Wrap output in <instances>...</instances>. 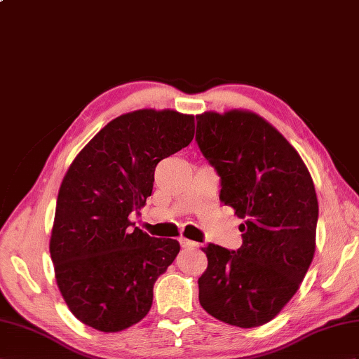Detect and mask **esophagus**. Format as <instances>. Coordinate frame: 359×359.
Masks as SVG:
<instances>
[{"label":"esophagus","instance_id":"obj_1","mask_svg":"<svg viewBox=\"0 0 359 359\" xmlns=\"http://www.w3.org/2000/svg\"><path fill=\"white\" fill-rule=\"evenodd\" d=\"M180 243H181L182 248H195V247H198L196 242L190 241V239H186V238H181V239H180Z\"/></svg>","mask_w":359,"mask_h":359}]
</instances>
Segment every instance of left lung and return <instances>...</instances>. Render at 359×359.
Here are the masks:
<instances>
[{
	"label": "left lung",
	"mask_w": 359,
	"mask_h": 359,
	"mask_svg": "<svg viewBox=\"0 0 359 359\" xmlns=\"http://www.w3.org/2000/svg\"><path fill=\"white\" fill-rule=\"evenodd\" d=\"M201 152L221 177L219 199L241 217L243 243H208L199 303L216 320L257 327L299 290L316 252L318 199L311 173L278 130L247 109L196 116Z\"/></svg>",
	"instance_id": "left-lung-1"
}]
</instances>
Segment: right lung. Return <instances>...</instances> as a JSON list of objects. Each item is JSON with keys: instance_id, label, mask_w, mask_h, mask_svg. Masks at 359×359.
I'll return each instance as SVG.
<instances>
[{"instance_id": "add662e5", "label": "right lung", "mask_w": 359, "mask_h": 359, "mask_svg": "<svg viewBox=\"0 0 359 359\" xmlns=\"http://www.w3.org/2000/svg\"><path fill=\"white\" fill-rule=\"evenodd\" d=\"M195 135V116L175 109L121 114L77 154L59 189L50 255L60 294L83 325L120 332L151 311L154 283L180 242L151 238L129 215L151 196L163 158Z\"/></svg>"}]
</instances>
